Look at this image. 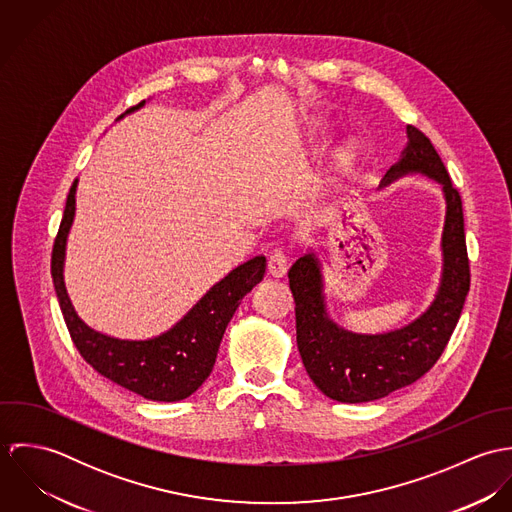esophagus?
I'll return each mask as SVG.
<instances>
[{"instance_id": "esophagus-1", "label": "esophagus", "mask_w": 512, "mask_h": 512, "mask_svg": "<svg viewBox=\"0 0 512 512\" xmlns=\"http://www.w3.org/2000/svg\"><path fill=\"white\" fill-rule=\"evenodd\" d=\"M288 270V254L282 248L272 250V254L268 256V272L274 278H282Z\"/></svg>"}]
</instances>
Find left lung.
<instances>
[{
    "instance_id": "obj_1",
    "label": "left lung",
    "mask_w": 512,
    "mask_h": 512,
    "mask_svg": "<svg viewBox=\"0 0 512 512\" xmlns=\"http://www.w3.org/2000/svg\"><path fill=\"white\" fill-rule=\"evenodd\" d=\"M402 159L386 171L382 185L406 173H424L443 185L447 203L441 236L443 276L432 307L404 329L357 335L337 327L325 313L319 260L299 256L288 272L295 301L297 349L315 386L337 402H370L422 378L438 363L459 321L471 284L463 205L430 138L408 126Z\"/></svg>"
}]
</instances>
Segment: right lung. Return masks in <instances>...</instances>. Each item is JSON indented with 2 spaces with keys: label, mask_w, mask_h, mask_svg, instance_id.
Returning a JSON list of instances; mask_svg holds the SVG:
<instances>
[{
  "label": "right lung",
  "mask_w": 512,
  "mask_h": 512,
  "mask_svg": "<svg viewBox=\"0 0 512 512\" xmlns=\"http://www.w3.org/2000/svg\"><path fill=\"white\" fill-rule=\"evenodd\" d=\"M132 106L128 112L138 110ZM76 181L69 191L53 256L51 276L59 305L80 357L118 386L155 402H177L191 396L211 374L220 341L242 297L262 280L266 258L254 256L234 268L205 293L197 305L167 333L149 341H120L90 329L74 311L63 282L67 234L73 224Z\"/></svg>",
  "instance_id": "1"
}]
</instances>
